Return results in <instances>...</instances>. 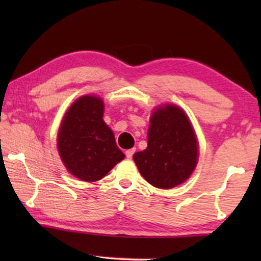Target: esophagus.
Listing matches in <instances>:
<instances>
[{
  "mask_svg": "<svg viewBox=\"0 0 261 261\" xmlns=\"http://www.w3.org/2000/svg\"><path fill=\"white\" fill-rule=\"evenodd\" d=\"M135 153V148H130V149H127L126 151V156L128 159H132L133 158V154Z\"/></svg>",
  "mask_w": 261,
  "mask_h": 261,
  "instance_id": "esophagus-1",
  "label": "esophagus"
}]
</instances>
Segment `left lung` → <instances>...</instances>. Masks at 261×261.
Instances as JSON below:
<instances>
[{
    "mask_svg": "<svg viewBox=\"0 0 261 261\" xmlns=\"http://www.w3.org/2000/svg\"><path fill=\"white\" fill-rule=\"evenodd\" d=\"M148 144L133 159L142 177L159 189H171L190 177L197 164V141L183 110L167 105L151 116Z\"/></svg>",
    "mask_w": 261,
    "mask_h": 261,
    "instance_id": "8db88e82",
    "label": "left lung"
}]
</instances>
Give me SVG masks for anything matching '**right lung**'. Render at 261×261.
I'll use <instances>...</instances> for the list:
<instances>
[{
    "label": "right lung",
    "instance_id": "1",
    "mask_svg": "<svg viewBox=\"0 0 261 261\" xmlns=\"http://www.w3.org/2000/svg\"><path fill=\"white\" fill-rule=\"evenodd\" d=\"M103 109L101 98L83 96L67 110L59 129L60 158L70 173L84 181L99 180L124 158L102 119Z\"/></svg>",
    "mask_w": 261,
    "mask_h": 261
}]
</instances>
